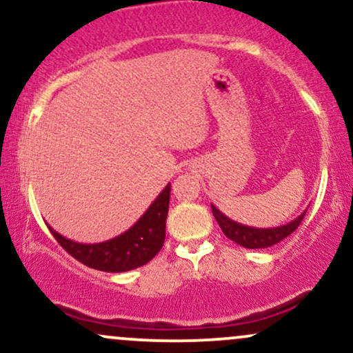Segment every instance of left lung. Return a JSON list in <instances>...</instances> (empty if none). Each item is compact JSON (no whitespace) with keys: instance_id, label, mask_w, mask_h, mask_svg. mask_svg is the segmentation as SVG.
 Instances as JSON below:
<instances>
[{"instance_id":"1","label":"left lung","mask_w":353,"mask_h":353,"mask_svg":"<svg viewBox=\"0 0 353 353\" xmlns=\"http://www.w3.org/2000/svg\"><path fill=\"white\" fill-rule=\"evenodd\" d=\"M212 208V214L216 217L219 228L222 229V232L225 234V237H229L230 241H234L236 244L245 247V249H265L274 244L283 241L285 237H289L295 229L301 225L303 216H305L307 210L294 219L289 224L281 225V228H270V229H257V228H249V225L239 224V222L229 219L225 214H222L216 205H210Z\"/></svg>"}]
</instances>
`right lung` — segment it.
Instances as JSON below:
<instances>
[{
  "mask_svg": "<svg viewBox=\"0 0 353 353\" xmlns=\"http://www.w3.org/2000/svg\"><path fill=\"white\" fill-rule=\"evenodd\" d=\"M171 184L164 188L156 201L149 205L139 221L114 239L99 244L74 242L48 225L59 245L81 264L103 272H128L148 264L163 249L165 239V219L169 210Z\"/></svg>",
  "mask_w": 353,
  "mask_h": 353,
  "instance_id": "add662e5",
  "label": "right lung"
}]
</instances>
